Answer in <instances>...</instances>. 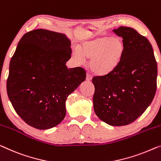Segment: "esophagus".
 Here are the masks:
<instances>
[{
  "mask_svg": "<svg viewBox=\"0 0 161 161\" xmlns=\"http://www.w3.org/2000/svg\"><path fill=\"white\" fill-rule=\"evenodd\" d=\"M86 80H87V81H90L91 80H92V76H91V75L90 74H87V76H86Z\"/></svg>",
  "mask_w": 161,
  "mask_h": 161,
  "instance_id": "34e87169",
  "label": "esophagus"
}]
</instances>
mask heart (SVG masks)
<instances>
[{"instance_id": "1", "label": "heart", "mask_w": 161, "mask_h": 161, "mask_svg": "<svg viewBox=\"0 0 161 161\" xmlns=\"http://www.w3.org/2000/svg\"><path fill=\"white\" fill-rule=\"evenodd\" d=\"M124 52V44L121 38L105 36L83 42L75 48L74 58L82 63L90 58V67L93 73L105 76L113 72L121 61Z\"/></svg>"}]
</instances>
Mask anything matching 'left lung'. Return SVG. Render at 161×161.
I'll return each instance as SVG.
<instances>
[{
  "mask_svg": "<svg viewBox=\"0 0 161 161\" xmlns=\"http://www.w3.org/2000/svg\"><path fill=\"white\" fill-rule=\"evenodd\" d=\"M113 31L123 38L124 52L113 72L92 78L93 105L100 120L119 126L132 123L152 103L158 67L152 45L145 36L127 27Z\"/></svg>",
  "mask_w": 161,
  "mask_h": 161,
  "instance_id": "obj_1",
  "label": "left lung"
}]
</instances>
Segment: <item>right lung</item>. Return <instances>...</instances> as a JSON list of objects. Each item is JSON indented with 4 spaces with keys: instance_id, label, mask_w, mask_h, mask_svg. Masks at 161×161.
Wrapping results in <instances>:
<instances>
[{
    "instance_id": "1",
    "label": "right lung",
    "mask_w": 161,
    "mask_h": 161,
    "mask_svg": "<svg viewBox=\"0 0 161 161\" xmlns=\"http://www.w3.org/2000/svg\"><path fill=\"white\" fill-rule=\"evenodd\" d=\"M71 42L65 35L35 30L22 36L12 56L7 94L14 110L38 129L57 126L66 116V100L85 80L81 67L68 69Z\"/></svg>"
}]
</instances>
